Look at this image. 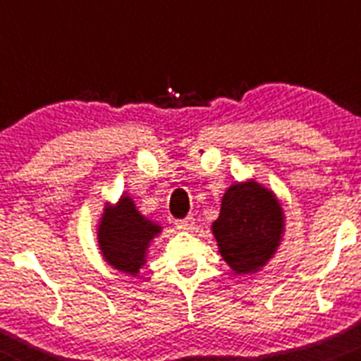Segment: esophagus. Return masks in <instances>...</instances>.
Wrapping results in <instances>:
<instances>
[{
	"instance_id": "1",
	"label": "esophagus",
	"mask_w": 361,
	"mask_h": 361,
	"mask_svg": "<svg viewBox=\"0 0 361 361\" xmlns=\"http://www.w3.org/2000/svg\"><path fill=\"white\" fill-rule=\"evenodd\" d=\"M194 226H195V219H194V216H187V219L176 220V227L180 231H190Z\"/></svg>"
}]
</instances>
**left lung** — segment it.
<instances>
[{
	"mask_svg": "<svg viewBox=\"0 0 361 361\" xmlns=\"http://www.w3.org/2000/svg\"><path fill=\"white\" fill-rule=\"evenodd\" d=\"M219 252L236 275L259 271L284 234V212L271 190L250 180L226 190L212 226Z\"/></svg>",
	"mask_w": 361,
	"mask_h": 361,
	"instance_id": "1",
	"label": "left lung"
}]
</instances>
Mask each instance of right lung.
<instances>
[{"mask_svg":"<svg viewBox=\"0 0 361 361\" xmlns=\"http://www.w3.org/2000/svg\"><path fill=\"white\" fill-rule=\"evenodd\" d=\"M162 227L137 212L130 195H121L114 206H106L99 224V245L107 264L135 275L146 262L153 238Z\"/></svg>","mask_w":361,"mask_h":361,"instance_id":"right-lung-1","label":"right lung"}]
</instances>
